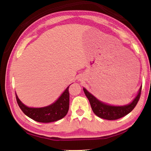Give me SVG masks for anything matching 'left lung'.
I'll list each match as a JSON object with an SVG mask.
<instances>
[{
	"label": "left lung",
	"mask_w": 151,
	"mask_h": 151,
	"mask_svg": "<svg viewBox=\"0 0 151 151\" xmlns=\"http://www.w3.org/2000/svg\"><path fill=\"white\" fill-rule=\"evenodd\" d=\"M141 88L142 86L140 87L137 96L132 102L129 104L121 106L111 105L103 103L96 99L93 94L89 93L85 87H83V91L90 102L93 111L96 116L106 120H116L127 115L133 110L140 99Z\"/></svg>",
	"instance_id": "8db88e82"
}]
</instances>
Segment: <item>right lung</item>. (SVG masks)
<instances>
[{
  "label": "right lung",
  "mask_w": 151,
  "mask_h": 151,
  "mask_svg": "<svg viewBox=\"0 0 151 151\" xmlns=\"http://www.w3.org/2000/svg\"><path fill=\"white\" fill-rule=\"evenodd\" d=\"M61 94L58 99L50 105L35 108L25 105L20 101L16 94L17 103L22 111L29 118L39 122H51L57 121L65 117L69 109V92L68 88Z\"/></svg>",
  "instance_id": "add662e5"
}]
</instances>
